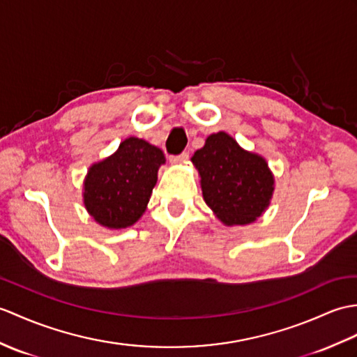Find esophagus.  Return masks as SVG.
<instances>
[{
  "label": "esophagus",
  "instance_id": "esophagus-1",
  "mask_svg": "<svg viewBox=\"0 0 357 357\" xmlns=\"http://www.w3.org/2000/svg\"><path fill=\"white\" fill-rule=\"evenodd\" d=\"M170 162L172 164H176V162H184L188 160V152H182L181 155H172L170 156Z\"/></svg>",
  "mask_w": 357,
  "mask_h": 357
}]
</instances>
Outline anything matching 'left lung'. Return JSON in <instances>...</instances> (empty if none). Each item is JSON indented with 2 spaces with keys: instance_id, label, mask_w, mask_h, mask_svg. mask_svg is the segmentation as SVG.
I'll return each instance as SVG.
<instances>
[{
  "instance_id": "8db88e82",
  "label": "left lung",
  "mask_w": 357,
  "mask_h": 357,
  "mask_svg": "<svg viewBox=\"0 0 357 357\" xmlns=\"http://www.w3.org/2000/svg\"><path fill=\"white\" fill-rule=\"evenodd\" d=\"M206 205L227 225H246L266 210L273 176L261 156L246 152L225 132L213 134L195 152Z\"/></svg>"
}]
</instances>
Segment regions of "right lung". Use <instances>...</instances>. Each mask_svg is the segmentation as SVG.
Wrapping results in <instances>:
<instances>
[{
    "instance_id": "obj_1",
    "label": "right lung",
    "mask_w": 357,
    "mask_h": 357,
    "mask_svg": "<svg viewBox=\"0 0 357 357\" xmlns=\"http://www.w3.org/2000/svg\"><path fill=\"white\" fill-rule=\"evenodd\" d=\"M164 153L147 141L130 137L119 151L89 169L85 179L88 213L107 228H126L144 213L156 184Z\"/></svg>"
}]
</instances>
